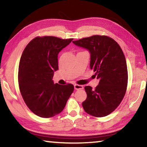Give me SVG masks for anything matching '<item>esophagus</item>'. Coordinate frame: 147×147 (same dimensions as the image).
Listing matches in <instances>:
<instances>
[{
	"mask_svg": "<svg viewBox=\"0 0 147 147\" xmlns=\"http://www.w3.org/2000/svg\"><path fill=\"white\" fill-rule=\"evenodd\" d=\"M74 86V89H76V90H80V89H83V86L82 85H78V84H75V85Z\"/></svg>",
	"mask_w": 147,
	"mask_h": 147,
	"instance_id": "1",
	"label": "esophagus"
}]
</instances>
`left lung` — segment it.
<instances>
[{
  "label": "left lung",
  "mask_w": 147,
  "mask_h": 147,
  "mask_svg": "<svg viewBox=\"0 0 147 147\" xmlns=\"http://www.w3.org/2000/svg\"><path fill=\"white\" fill-rule=\"evenodd\" d=\"M76 45L88 49L91 54L90 68L99 79L94 89L86 86L87 98L82 106L87 113L96 117L110 114L125 95L128 70L121 47L106 36H94L73 41Z\"/></svg>",
  "instance_id": "1"
}]
</instances>
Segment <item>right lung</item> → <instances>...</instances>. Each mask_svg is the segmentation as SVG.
I'll use <instances>...</instances> for the list:
<instances>
[{
  "instance_id": "obj_1",
  "label": "right lung",
  "mask_w": 147,
  "mask_h": 147,
  "mask_svg": "<svg viewBox=\"0 0 147 147\" xmlns=\"http://www.w3.org/2000/svg\"><path fill=\"white\" fill-rule=\"evenodd\" d=\"M73 39L36 37L22 54L18 71L20 92L26 106L36 115L49 118L58 115L73 93V84H54L53 80L54 71L58 69V53Z\"/></svg>"
}]
</instances>
